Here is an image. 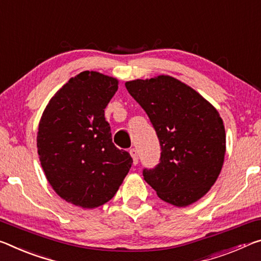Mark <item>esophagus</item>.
I'll list each match as a JSON object with an SVG mask.
<instances>
[{"label": "esophagus", "mask_w": 261, "mask_h": 261, "mask_svg": "<svg viewBox=\"0 0 261 261\" xmlns=\"http://www.w3.org/2000/svg\"><path fill=\"white\" fill-rule=\"evenodd\" d=\"M130 154H131V156H132V159H134V164L137 165V164H138V159H139L138 151L136 150V148H131V150H130Z\"/></svg>", "instance_id": "1"}]
</instances>
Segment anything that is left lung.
Wrapping results in <instances>:
<instances>
[{
    "mask_svg": "<svg viewBox=\"0 0 261 261\" xmlns=\"http://www.w3.org/2000/svg\"><path fill=\"white\" fill-rule=\"evenodd\" d=\"M127 92L145 110L160 143L154 168L144 180L161 200L194 203L216 182L225 154V130L218 111L189 86L168 75L127 81Z\"/></svg>",
    "mask_w": 261,
    "mask_h": 261,
    "instance_id": "obj_1",
    "label": "left lung"
}]
</instances>
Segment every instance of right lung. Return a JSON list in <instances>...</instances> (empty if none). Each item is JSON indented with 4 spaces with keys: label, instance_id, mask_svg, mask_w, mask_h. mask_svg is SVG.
<instances>
[{
    "label": "right lung",
    "instance_id": "right-lung-1",
    "mask_svg": "<svg viewBox=\"0 0 261 261\" xmlns=\"http://www.w3.org/2000/svg\"><path fill=\"white\" fill-rule=\"evenodd\" d=\"M118 81L85 71L69 79L44 110L37 147L46 179L61 198L96 208L117 193L132 166L129 152L111 138L105 109Z\"/></svg>",
    "mask_w": 261,
    "mask_h": 261
}]
</instances>
